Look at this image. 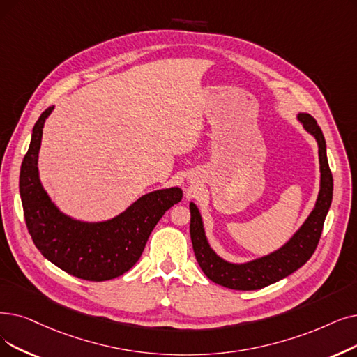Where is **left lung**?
Returning a JSON list of instances; mask_svg holds the SVG:
<instances>
[{
	"label": "left lung",
	"mask_w": 357,
	"mask_h": 357,
	"mask_svg": "<svg viewBox=\"0 0 357 357\" xmlns=\"http://www.w3.org/2000/svg\"><path fill=\"white\" fill-rule=\"evenodd\" d=\"M298 118L303 123L305 130L311 132L318 143L321 188L315 208L309 214L302 227L280 250L267 257L246 262V264H230L215 255L210 248L199 211L195 204L191 203L190 234L194 254L201 270L211 282L234 290H258L296 271L315 252L333 199V174L328 166L327 150H325V138L317 121L307 114H299Z\"/></svg>",
	"instance_id": "8db88e82"
}]
</instances>
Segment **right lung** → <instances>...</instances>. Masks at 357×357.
<instances>
[{
    "label": "right lung",
    "mask_w": 357,
    "mask_h": 357,
    "mask_svg": "<svg viewBox=\"0 0 357 357\" xmlns=\"http://www.w3.org/2000/svg\"><path fill=\"white\" fill-rule=\"evenodd\" d=\"M36 121L20 169V197L30 236L40 254L66 273L89 282H105L127 273L140 259L162 215L182 199L179 188L143 195L112 220L84 223L61 213L42 188L38 156L45 119Z\"/></svg>",
    "instance_id": "right-lung-1"
}]
</instances>
